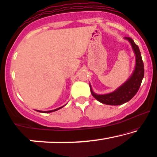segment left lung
<instances>
[{"label": "left lung", "instance_id": "obj_1", "mask_svg": "<svg viewBox=\"0 0 157 157\" xmlns=\"http://www.w3.org/2000/svg\"><path fill=\"white\" fill-rule=\"evenodd\" d=\"M125 39L131 43L136 55V67L130 78L114 92L104 95H97L93 93L90 85L92 96L101 103L109 105H120L128 102L138 92L144 77V64L139 47L130 37H125Z\"/></svg>", "mask_w": 157, "mask_h": 157}]
</instances>
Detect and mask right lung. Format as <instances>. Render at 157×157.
<instances>
[{"instance_id":"obj_1","label":"right lung","mask_w":157,"mask_h":157,"mask_svg":"<svg viewBox=\"0 0 157 157\" xmlns=\"http://www.w3.org/2000/svg\"><path fill=\"white\" fill-rule=\"evenodd\" d=\"M64 106H62V107H59V108H57V109H56V110H49V111H39V112H41V113H51V112H53V111H56V110H59V109H61V107H63Z\"/></svg>"}]
</instances>
